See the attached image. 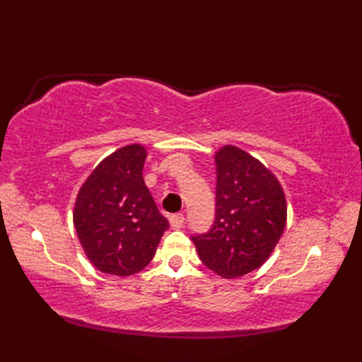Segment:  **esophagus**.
Masks as SVG:
<instances>
[{
  "instance_id": "obj_1",
  "label": "esophagus",
  "mask_w": 362,
  "mask_h": 362,
  "mask_svg": "<svg viewBox=\"0 0 362 362\" xmlns=\"http://www.w3.org/2000/svg\"><path fill=\"white\" fill-rule=\"evenodd\" d=\"M183 222H185V218H183L182 213H177V214H173L171 218H169V224H171V227L174 230H179L183 227Z\"/></svg>"
}]
</instances>
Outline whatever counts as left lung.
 I'll return each instance as SVG.
<instances>
[{
	"label": "left lung",
	"instance_id": "1",
	"mask_svg": "<svg viewBox=\"0 0 362 362\" xmlns=\"http://www.w3.org/2000/svg\"><path fill=\"white\" fill-rule=\"evenodd\" d=\"M216 160V219L209 233L193 236L199 258L224 279L263 266L288 219L280 182L258 158L226 144Z\"/></svg>",
	"mask_w": 362,
	"mask_h": 362
}]
</instances>
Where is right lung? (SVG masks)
Segmentation results:
<instances>
[{
	"instance_id": "add662e5",
	"label": "right lung",
	"mask_w": 362,
	"mask_h": 362,
	"mask_svg": "<svg viewBox=\"0 0 362 362\" xmlns=\"http://www.w3.org/2000/svg\"><path fill=\"white\" fill-rule=\"evenodd\" d=\"M144 146L127 144L99 163L76 197L73 222L90 263L110 275L143 271L169 227L143 180Z\"/></svg>"
}]
</instances>
